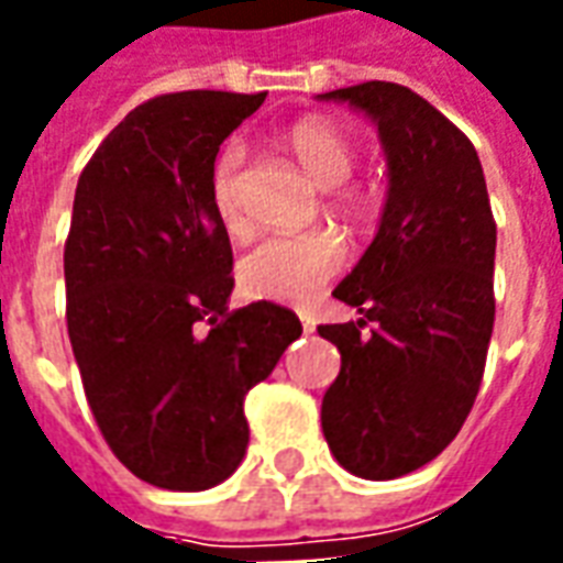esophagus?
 Wrapping results in <instances>:
<instances>
[{
    "label": "esophagus",
    "instance_id": "esophagus-1",
    "mask_svg": "<svg viewBox=\"0 0 563 563\" xmlns=\"http://www.w3.org/2000/svg\"><path fill=\"white\" fill-rule=\"evenodd\" d=\"M301 325H305V331L310 334V331L317 329V319L310 317V313H301Z\"/></svg>",
    "mask_w": 563,
    "mask_h": 563
}]
</instances>
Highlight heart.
I'll return each instance as SVG.
<instances>
[{
    "label": "heart",
    "instance_id": "obj_1",
    "mask_svg": "<svg viewBox=\"0 0 563 563\" xmlns=\"http://www.w3.org/2000/svg\"><path fill=\"white\" fill-rule=\"evenodd\" d=\"M280 141L310 174V180L329 189L331 213L353 222L365 220L371 210V196L365 186L350 180L358 153L343 129L322 117H301L283 129ZM241 180H244V150L229 141L210 162L208 198L222 232L232 238L246 234ZM343 265H346V244L341 241V234L319 229V232L289 234V238H271L258 244L241 262L238 283L246 298L305 307L341 274Z\"/></svg>",
    "mask_w": 563,
    "mask_h": 563
}]
</instances>
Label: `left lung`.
<instances>
[{
	"mask_svg": "<svg viewBox=\"0 0 563 563\" xmlns=\"http://www.w3.org/2000/svg\"><path fill=\"white\" fill-rule=\"evenodd\" d=\"M319 99L365 111L389 156V198L362 262L334 289L362 319L319 325L341 350L322 434L362 479H395L455 440L495 325L497 225L471 139L422 96L367 80Z\"/></svg>",
	"mask_w": 563,
	"mask_h": 563,
	"instance_id": "obj_1",
	"label": "left lung"
}]
</instances>
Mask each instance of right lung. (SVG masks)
Returning <instances> with one entry per match:
<instances>
[{
	"mask_svg": "<svg viewBox=\"0 0 563 563\" xmlns=\"http://www.w3.org/2000/svg\"><path fill=\"white\" fill-rule=\"evenodd\" d=\"M265 92H165L84 165L66 238L68 341L104 443L139 479L201 492L250 443L246 391L301 334L274 301L229 310L232 244L208 198L220 144Z\"/></svg>",
	"mask_w": 563,
	"mask_h": 563,
	"instance_id": "1",
	"label": "right lung"
}]
</instances>
